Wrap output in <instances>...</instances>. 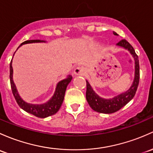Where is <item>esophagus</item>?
<instances>
[{
  "label": "esophagus",
  "instance_id": "34e87169",
  "mask_svg": "<svg viewBox=\"0 0 153 153\" xmlns=\"http://www.w3.org/2000/svg\"><path fill=\"white\" fill-rule=\"evenodd\" d=\"M74 73H75V75H84L86 73V71L83 67H78L75 69V70H74Z\"/></svg>",
  "mask_w": 153,
  "mask_h": 153
}]
</instances>
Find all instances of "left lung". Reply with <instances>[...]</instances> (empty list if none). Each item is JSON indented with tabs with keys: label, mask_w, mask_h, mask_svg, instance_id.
Here are the masks:
<instances>
[{
	"label": "left lung",
	"mask_w": 153,
	"mask_h": 153,
	"mask_svg": "<svg viewBox=\"0 0 153 153\" xmlns=\"http://www.w3.org/2000/svg\"><path fill=\"white\" fill-rule=\"evenodd\" d=\"M114 35H118L116 32H114ZM117 45L123 47L125 49H128L134 57L135 59V78L133 84L129 90L126 92L123 93L117 97L112 99L106 100L100 97L96 94L91 87L89 82L86 81V100L90 105V107L95 111L102 114H112L121 109L123 106L126 105L128 102L133 99L135 96L137 90L138 86L139 83V78H140V72H139V57L135 52L133 46L127 41L126 39H122L117 43Z\"/></svg>",
	"instance_id": "left-lung-1"
}]
</instances>
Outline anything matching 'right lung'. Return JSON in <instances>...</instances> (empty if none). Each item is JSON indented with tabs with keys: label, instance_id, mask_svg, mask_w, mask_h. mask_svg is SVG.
<instances>
[{
	"label": "right lung",
	"instance_id": "right-lung-1",
	"mask_svg": "<svg viewBox=\"0 0 153 153\" xmlns=\"http://www.w3.org/2000/svg\"><path fill=\"white\" fill-rule=\"evenodd\" d=\"M40 42L43 41H40L39 39L27 40V41L23 42L21 44V45L23 44H27V43ZM12 63V60L11 61L10 65H9V67H10L9 78H10L11 88H12L13 95L15 98L16 102L18 104V105L25 111L28 112L30 114H33L35 117H39V118H45V117H50V116H52L55 114L56 113H57V111L59 110L61 106H62V102H63L66 89H67V86L69 84V83L71 81L72 76L70 75L68 78L64 80H62V81H60L58 83L53 96L48 102H46V103L42 104V105H33V104H29L24 102L20 98V96H19L15 85H14V81L12 80L13 70Z\"/></svg>",
	"mask_w": 153,
	"mask_h": 153
}]
</instances>
